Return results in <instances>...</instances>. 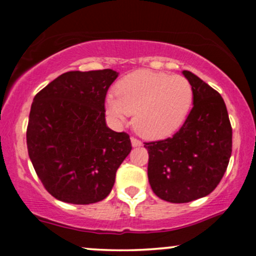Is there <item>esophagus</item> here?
Segmentation results:
<instances>
[{"mask_svg":"<svg viewBox=\"0 0 256 256\" xmlns=\"http://www.w3.org/2000/svg\"><path fill=\"white\" fill-rule=\"evenodd\" d=\"M131 143H132V146H142V142H140V140H137V138H134V137H131Z\"/></svg>","mask_w":256,"mask_h":256,"instance_id":"1","label":"esophagus"}]
</instances>
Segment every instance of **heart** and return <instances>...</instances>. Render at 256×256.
Wrapping results in <instances>:
<instances>
[{"label":"heart","instance_id":"1","mask_svg":"<svg viewBox=\"0 0 256 256\" xmlns=\"http://www.w3.org/2000/svg\"><path fill=\"white\" fill-rule=\"evenodd\" d=\"M194 90L182 76L140 70L122 78L116 95L108 94L106 110L116 124L134 113V128L140 136L164 138L183 125L192 104Z\"/></svg>","mask_w":256,"mask_h":256}]
</instances>
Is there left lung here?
Wrapping results in <instances>:
<instances>
[{"instance_id":"1","label":"left lung","mask_w":256,"mask_h":256,"mask_svg":"<svg viewBox=\"0 0 256 256\" xmlns=\"http://www.w3.org/2000/svg\"><path fill=\"white\" fill-rule=\"evenodd\" d=\"M194 90V106L172 137L144 143L148 179L161 200L185 204L210 195L228 168L232 128L224 100L198 76L183 71Z\"/></svg>"}]
</instances>
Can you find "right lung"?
I'll return each mask as SVG.
<instances>
[{
    "instance_id": "obj_1",
    "label": "right lung",
    "mask_w": 256,
    "mask_h": 256,
    "mask_svg": "<svg viewBox=\"0 0 256 256\" xmlns=\"http://www.w3.org/2000/svg\"><path fill=\"white\" fill-rule=\"evenodd\" d=\"M118 74L108 68L66 72L34 96L28 156L46 192L60 201H102L130 154V136L106 125V95Z\"/></svg>"
}]
</instances>
